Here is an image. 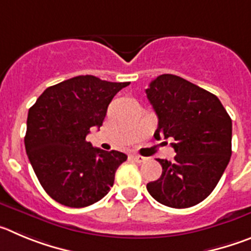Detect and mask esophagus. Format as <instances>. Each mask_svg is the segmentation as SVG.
<instances>
[{
    "mask_svg": "<svg viewBox=\"0 0 251 251\" xmlns=\"http://www.w3.org/2000/svg\"><path fill=\"white\" fill-rule=\"evenodd\" d=\"M132 160H134V161H136V162H144V161H146V157H144V156H140V155H132Z\"/></svg>",
    "mask_w": 251,
    "mask_h": 251,
    "instance_id": "esophagus-1",
    "label": "esophagus"
}]
</instances>
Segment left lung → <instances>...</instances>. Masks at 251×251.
<instances>
[{
    "label": "left lung",
    "mask_w": 251,
    "mask_h": 251,
    "mask_svg": "<svg viewBox=\"0 0 251 251\" xmlns=\"http://www.w3.org/2000/svg\"><path fill=\"white\" fill-rule=\"evenodd\" d=\"M156 112V140L173 139V161L157 159L159 179L146 185L156 201L175 209L201 202L215 189L231 156V119L215 95L164 74L146 89Z\"/></svg>",
    "instance_id": "left-lung-1"
}]
</instances>
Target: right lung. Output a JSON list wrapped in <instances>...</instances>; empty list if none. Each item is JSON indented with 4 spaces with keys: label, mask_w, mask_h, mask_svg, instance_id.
Masks as SVG:
<instances>
[{
    "label": "right lung",
    "mask_w": 251,
    "mask_h": 251,
    "mask_svg": "<svg viewBox=\"0 0 251 251\" xmlns=\"http://www.w3.org/2000/svg\"><path fill=\"white\" fill-rule=\"evenodd\" d=\"M130 82L76 76L50 86L28 110L25 148L38 181L55 201L70 207L98 202L114 185L127 156L86 141L100 127L115 95Z\"/></svg>",
    "instance_id": "1"
}]
</instances>
